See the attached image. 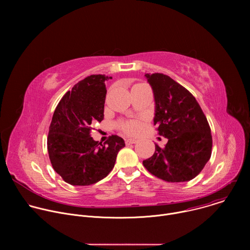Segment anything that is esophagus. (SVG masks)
Listing matches in <instances>:
<instances>
[{
    "label": "esophagus",
    "mask_w": 250,
    "mask_h": 250,
    "mask_svg": "<svg viewBox=\"0 0 250 250\" xmlns=\"http://www.w3.org/2000/svg\"><path fill=\"white\" fill-rule=\"evenodd\" d=\"M137 142V139H134V138H127L125 139V145L129 146V145H134Z\"/></svg>",
    "instance_id": "1"
}]
</instances>
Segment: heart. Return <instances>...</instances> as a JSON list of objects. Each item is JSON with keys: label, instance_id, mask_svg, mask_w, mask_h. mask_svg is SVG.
<instances>
[{"label": "heart", "instance_id": "b5f03b06", "mask_svg": "<svg viewBox=\"0 0 250 250\" xmlns=\"http://www.w3.org/2000/svg\"><path fill=\"white\" fill-rule=\"evenodd\" d=\"M119 128L123 130L125 133L128 135H133L136 134L140 131L141 129V122L137 120H130V121H125V122H121L118 125Z\"/></svg>", "mask_w": 250, "mask_h": 250}]
</instances>
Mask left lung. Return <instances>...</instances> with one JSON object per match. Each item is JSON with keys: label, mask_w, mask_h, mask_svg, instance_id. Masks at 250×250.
Instances as JSON below:
<instances>
[{"label": "left lung", "mask_w": 250, "mask_h": 250, "mask_svg": "<svg viewBox=\"0 0 250 250\" xmlns=\"http://www.w3.org/2000/svg\"><path fill=\"white\" fill-rule=\"evenodd\" d=\"M146 77L154 96V125L168 142L164 148L155 145L154 154L142 163L164 181H190L210 158L212 139L207 118L195 97L169 76L147 73Z\"/></svg>", "instance_id": "8db88e82"}]
</instances>
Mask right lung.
<instances>
[{
  "label": "right lung",
  "mask_w": 250,
  "mask_h": 250,
  "mask_svg": "<svg viewBox=\"0 0 250 250\" xmlns=\"http://www.w3.org/2000/svg\"><path fill=\"white\" fill-rule=\"evenodd\" d=\"M110 78L88 76L63 96L54 111L47 149L53 169L68 184L88 186L104 179L125 146L118 135L110 136L102 146L90 134L93 125L104 120V82Z\"/></svg>",
  "instance_id": "1"
}]
</instances>
